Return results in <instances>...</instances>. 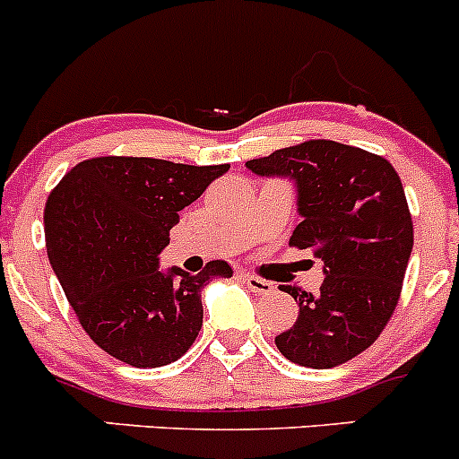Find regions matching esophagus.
Here are the masks:
<instances>
[{
  "instance_id": "obj_1",
  "label": "esophagus",
  "mask_w": 459,
  "mask_h": 459,
  "mask_svg": "<svg viewBox=\"0 0 459 459\" xmlns=\"http://www.w3.org/2000/svg\"><path fill=\"white\" fill-rule=\"evenodd\" d=\"M243 281L247 283V288L255 292H259V295H268V292L274 290V286L270 281H265V279L261 277H255V274H243Z\"/></svg>"
}]
</instances>
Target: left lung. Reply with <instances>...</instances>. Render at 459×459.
<instances>
[{"instance_id":"obj_1","label":"left lung","mask_w":459,"mask_h":459,"mask_svg":"<svg viewBox=\"0 0 459 459\" xmlns=\"http://www.w3.org/2000/svg\"><path fill=\"white\" fill-rule=\"evenodd\" d=\"M246 167L298 182L302 222L288 246L311 250L326 274L317 292L281 286L299 316L274 344L302 368H338L377 342L399 304L414 241L399 173L385 157L331 139L279 148Z\"/></svg>"}]
</instances>
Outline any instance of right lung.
Returning a JSON list of instances; mask_svg holds the SVG:
<instances>
[{
  "label": "right lung",
  "instance_id": "1",
  "mask_svg": "<svg viewBox=\"0 0 459 459\" xmlns=\"http://www.w3.org/2000/svg\"><path fill=\"white\" fill-rule=\"evenodd\" d=\"M227 169L106 155L76 164L51 189L45 238L54 273L85 333L121 363L148 369L185 356L203 326V286L232 277L227 261L198 274L157 265L178 212Z\"/></svg>",
  "mask_w": 459,
  "mask_h": 459
}]
</instances>
